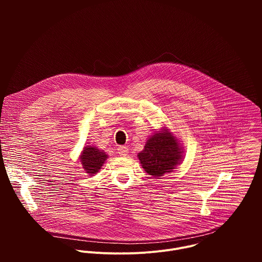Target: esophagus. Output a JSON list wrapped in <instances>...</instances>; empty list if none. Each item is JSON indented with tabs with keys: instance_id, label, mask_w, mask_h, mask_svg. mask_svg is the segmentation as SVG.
<instances>
[{
	"instance_id": "esophagus-1",
	"label": "esophagus",
	"mask_w": 262,
	"mask_h": 262,
	"mask_svg": "<svg viewBox=\"0 0 262 262\" xmlns=\"http://www.w3.org/2000/svg\"><path fill=\"white\" fill-rule=\"evenodd\" d=\"M117 150L121 157H125L128 152V148H127V146H119Z\"/></svg>"
}]
</instances>
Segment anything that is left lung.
<instances>
[{
  "label": "left lung",
  "instance_id": "1",
  "mask_svg": "<svg viewBox=\"0 0 262 262\" xmlns=\"http://www.w3.org/2000/svg\"><path fill=\"white\" fill-rule=\"evenodd\" d=\"M181 150L177 140L167 129L149 138L144 150L138 157L144 170L154 177L171 172L181 160Z\"/></svg>",
  "mask_w": 262,
  "mask_h": 262
}]
</instances>
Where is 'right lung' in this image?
<instances>
[{"label": "right lung", "instance_id": "1", "mask_svg": "<svg viewBox=\"0 0 262 262\" xmlns=\"http://www.w3.org/2000/svg\"><path fill=\"white\" fill-rule=\"evenodd\" d=\"M106 159L107 156L104 151L99 150L96 147L88 146L85 147L84 151L81 156V163L85 171L90 175H93L96 172H98V170L101 168Z\"/></svg>", "mask_w": 262, "mask_h": 262}]
</instances>
